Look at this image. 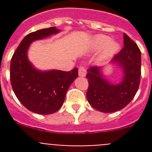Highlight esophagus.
<instances>
[{"label":"esophagus","instance_id":"obj_1","mask_svg":"<svg viewBox=\"0 0 152 152\" xmlns=\"http://www.w3.org/2000/svg\"><path fill=\"white\" fill-rule=\"evenodd\" d=\"M86 69L84 68L83 66H80V68H79V71H78V75L79 76H80V77H85L86 76Z\"/></svg>","mask_w":152,"mask_h":152}]
</instances>
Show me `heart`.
<instances>
[{"instance_id": "b5f03b06", "label": "heart", "mask_w": 152, "mask_h": 152, "mask_svg": "<svg viewBox=\"0 0 152 152\" xmlns=\"http://www.w3.org/2000/svg\"><path fill=\"white\" fill-rule=\"evenodd\" d=\"M93 50L103 49L100 56L101 61L108 60L119 52L120 45L115 41H111V38L105 35H96L93 38L91 43Z\"/></svg>"}]
</instances>
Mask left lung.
Segmentation results:
<instances>
[{"label": "left lung", "instance_id": "8db88e82", "mask_svg": "<svg viewBox=\"0 0 152 152\" xmlns=\"http://www.w3.org/2000/svg\"><path fill=\"white\" fill-rule=\"evenodd\" d=\"M124 47L110 64L121 69L123 77L118 83L107 78L103 68L91 67L86 77L89 87L87 99L93 107L103 113H113L132 101L139 89L141 77V52L133 40L123 33Z\"/></svg>", "mask_w": 152, "mask_h": 152}]
</instances>
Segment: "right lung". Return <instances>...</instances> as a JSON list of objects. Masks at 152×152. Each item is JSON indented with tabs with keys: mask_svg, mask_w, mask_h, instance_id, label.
<instances>
[{
	"mask_svg": "<svg viewBox=\"0 0 152 152\" xmlns=\"http://www.w3.org/2000/svg\"><path fill=\"white\" fill-rule=\"evenodd\" d=\"M56 26L37 30L23 38L10 61V82L17 99L27 110L48 115L57 112L65 99L71 84L78 77V69L41 71L28 58L31 43L60 32Z\"/></svg>",
	"mask_w": 152,
	"mask_h": 152,
	"instance_id": "add662e5",
	"label": "right lung"
}]
</instances>
